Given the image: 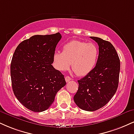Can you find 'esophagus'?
<instances>
[{
  "label": "esophagus",
  "instance_id": "obj_1",
  "mask_svg": "<svg viewBox=\"0 0 134 134\" xmlns=\"http://www.w3.org/2000/svg\"><path fill=\"white\" fill-rule=\"evenodd\" d=\"M65 79L66 82H69V81H70V80H71V78H70V77L67 76V77H65Z\"/></svg>",
  "mask_w": 134,
  "mask_h": 134
}]
</instances>
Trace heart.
Masks as SVG:
<instances>
[{
    "instance_id": "obj_1",
    "label": "heart",
    "mask_w": 134,
    "mask_h": 134,
    "mask_svg": "<svg viewBox=\"0 0 134 134\" xmlns=\"http://www.w3.org/2000/svg\"><path fill=\"white\" fill-rule=\"evenodd\" d=\"M99 51L93 43L72 41L63 47L62 52H56L54 54V66L57 70H68L72 64V69L79 76L87 75L96 65Z\"/></svg>"
}]
</instances>
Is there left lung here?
Listing matches in <instances>:
<instances>
[{
	"label": "left lung",
	"instance_id": "1",
	"mask_svg": "<svg viewBox=\"0 0 134 134\" xmlns=\"http://www.w3.org/2000/svg\"><path fill=\"white\" fill-rule=\"evenodd\" d=\"M91 38L99 45V57L96 67L78 80V91L74 100L80 109L92 112L104 107L115 93L120 63L112 43L99 37Z\"/></svg>",
	"mask_w": 134,
	"mask_h": 134
}]
</instances>
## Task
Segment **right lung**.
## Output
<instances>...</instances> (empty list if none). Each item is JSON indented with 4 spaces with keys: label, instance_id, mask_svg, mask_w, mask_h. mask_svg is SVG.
<instances>
[{
    "label": "right lung",
    "instance_id": "obj_1",
    "mask_svg": "<svg viewBox=\"0 0 134 134\" xmlns=\"http://www.w3.org/2000/svg\"><path fill=\"white\" fill-rule=\"evenodd\" d=\"M59 32L35 35L17 47L11 61L10 75L14 95L24 107L34 112L47 110L66 82L52 64Z\"/></svg>",
    "mask_w": 134,
    "mask_h": 134
}]
</instances>
